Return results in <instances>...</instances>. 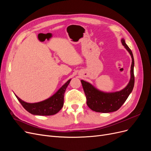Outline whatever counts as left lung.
I'll return each instance as SVG.
<instances>
[{
  "instance_id": "obj_1",
  "label": "left lung",
  "mask_w": 151,
  "mask_h": 151,
  "mask_svg": "<svg viewBox=\"0 0 151 151\" xmlns=\"http://www.w3.org/2000/svg\"><path fill=\"white\" fill-rule=\"evenodd\" d=\"M122 45L125 47L130 54L132 59L131 65V78L129 84L125 88L118 92L105 93L98 91L87 82L81 80V82L86 98V103L93 111L99 113H109L118 110L133 90L134 86L135 77L134 73V59L130 48L125 43L124 39L122 40Z\"/></svg>"
}]
</instances>
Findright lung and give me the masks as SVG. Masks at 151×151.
Wrapping results in <instances>:
<instances>
[{
	"instance_id": "right-lung-1",
	"label": "right lung",
	"mask_w": 151,
	"mask_h": 151,
	"mask_svg": "<svg viewBox=\"0 0 151 151\" xmlns=\"http://www.w3.org/2000/svg\"><path fill=\"white\" fill-rule=\"evenodd\" d=\"M70 80L71 79L68 80L52 97L43 101L35 103H28L22 101L16 95V96L26 110L33 115L41 116L53 115L57 113L63 107L64 93L67 86L70 83Z\"/></svg>"
}]
</instances>
